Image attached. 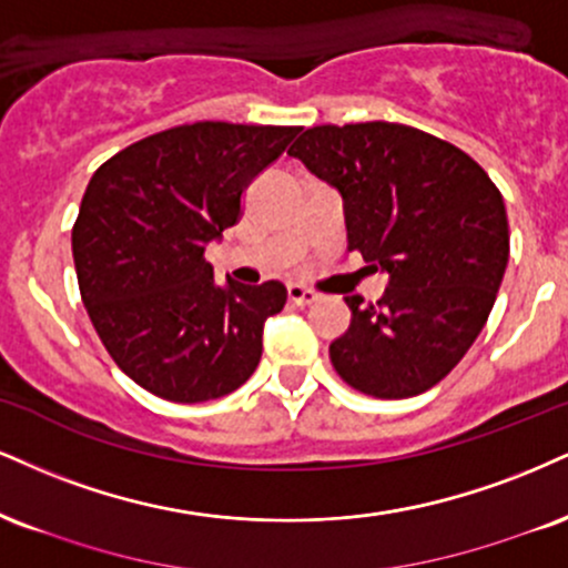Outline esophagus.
<instances>
[{
	"label": "esophagus",
	"instance_id": "obj_1",
	"mask_svg": "<svg viewBox=\"0 0 568 568\" xmlns=\"http://www.w3.org/2000/svg\"><path fill=\"white\" fill-rule=\"evenodd\" d=\"M288 298H291L293 304L306 306V304L317 302V293L310 291V288H304V285H298V283H291L288 285Z\"/></svg>",
	"mask_w": 568,
	"mask_h": 568
}]
</instances>
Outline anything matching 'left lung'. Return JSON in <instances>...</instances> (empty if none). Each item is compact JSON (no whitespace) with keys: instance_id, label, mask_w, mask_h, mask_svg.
<instances>
[{"instance_id":"1","label":"left lung","mask_w":568,"mask_h":568,"mask_svg":"<svg viewBox=\"0 0 568 568\" xmlns=\"http://www.w3.org/2000/svg\"><path fill=\"white\" fill-rule=\"evenodd\" d=\"M288 155L338 190L349 248L388 272L375 304L346 296L333 367L378 399L428 392L495 306L510 251L500 190L460 148L388 121L312 126Z\"/></svg>"}]
</instances>
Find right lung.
I'll list each match as a JSON object with an SVG mask.
<instances>
[{
    "label": "right lung",
    "mask_w": 568,
    "mask_h": 568,
    "mask_svg": "<svg viewBox=\"0 0 568 568\" xmlns=\"http://www.w3.org/2000/svg\"><path fill=\"white\" fill-rule=\"evenodd\" d=\"M296 132L195 121L134 142L89 180L71 232L81 302L145 392L195 405L254 375L266 317L288 293L277 280L216 285L203 251L237 224L245 187Z\"/></svg>",
    "instance_id": "1"
}]
</instances>
